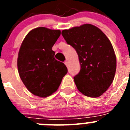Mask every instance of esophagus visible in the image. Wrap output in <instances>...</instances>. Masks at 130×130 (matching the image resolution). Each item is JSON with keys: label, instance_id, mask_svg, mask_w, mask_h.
Returning <instances> with one entry per match:
<instances>
[{"label": "esophagus", "instance_id": "34e87169", "mask_svg": "<svg viewBox=\"0 0 130 130\" xmlns=\"http://www.w3.org/2000/svg\"><path fill=\"white\" fill-rule=\"evenodd\" d=\"M64 64H65V65H66V66H68V61H66V62H64Z\"/></svg>", "mask_w": 130, "mask_h": 130}]
</instances>
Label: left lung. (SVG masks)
<instances>
[{
	"label": "left lung",
	"mask_w": 130,
	"mask_h": 130,
	"mask_svg": "<svg viewBox=\"0 0 130 130\" xmlns=\"http://www.w3.org/2000/svg\"><path fill=\"white\" fill-rule=\"evenodd\" d=\"M62 35L79 57L81 70L73 77L79 91L88 97L102 96L113 81L117 68V58L110 40L91 24L63 30Z\"/></svg>",
	"instance_id": "obj_1"
}]
</instances>
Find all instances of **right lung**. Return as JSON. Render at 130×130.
<instances>
[{"label":"right lung","mask_w":130,"mask_h":130,"mask_svg":"<svg viewBox=\"0 0 130 130\" xmlns=\"http://www.w3.org/2000/svg\"><path fill=\"white\" fill-rule=\"evenodd\" d=\"M60 30L38 27L25 36L19 49L18 69L26 88L35 96L46 98L57 91L68 72L64 63L55 58L52 47Z\"/></svg>","instance_id":"obj_1"}]
</instances>
